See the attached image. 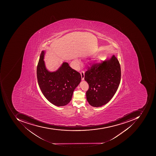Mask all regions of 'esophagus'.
Wrapping results in <instances>:
<instances>
[{
	"mask_svg": "<svg viewBox=\"0 0 156 156\" xmlns=\"http://www.w3.org/2000/svg\"><path fill=\"white\" fill-rule=\"evenodd\" d=\"M80 74H81V77H82V80H84L85 73L83 71H82L80 72Z\"/></svg>",
	"mask_w": 156,
	"mask_h": 156,
	"instance_id": "esophagus-1",
	"label": "esophagus"
}]
</instances>
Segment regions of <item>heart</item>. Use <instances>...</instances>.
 Returning a JSON list of instances; mask_svg holds the SVG:
<instances>
[{
	"mask_svg": "<svg viewBox=\"0 0 156 156\" xmlns=\"http://www.w3.org/2000/svg\"><path fill=\"white\" fill-rule=\"evenodd\" d=\"M76 62L77 63H79V61H78V60H76Z\"/></svg>",
	"mask_w": 156,
	"mask_h": 156,
	"instance_id": "b5f03b06",
	"label": "heart"
}]
</instances>
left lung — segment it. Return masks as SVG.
Instances as JSON below:
<instances>
[{"label":"left lung","mask_w":156,"mask_h":156,"mask_svg":"<svg viewBox=\"0 0 156 156\" xmlns=\"http://www.w3.org/2000/svg\"><path fill=\"white\" fill-rule=\"evenodd\" d=\"M89 85L87 100L93 107H100L110 101L117 90L121 79V69L114 55L110 58L94 64L85 73Z\"/></svg>","instance_id":"1"}]
</instances>
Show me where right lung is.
I'll return each mask as SVG.
<instances>
[{
    "instance_id": "1",
    "label": "right lung",
    "mask_w": 156,
    "mask_h": 156,
    "mask_svg": "<svg viewBox=\"0 0 156 156\" xmlns=\"http://www.w3.org/2000/svg\"><path fill=\"white\" fill-rule=\"evenodd\" d=\"M45 53V51H42L37 66L39 86L49 102L56 106H65L71 100L73 91L81 81V76L66 62L56 71H49L44 60Z\"/></svg>"
}]
</instances>
